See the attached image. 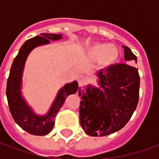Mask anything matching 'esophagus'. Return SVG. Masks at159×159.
<instances>
[{
    "label": "esophagus",
    "mask_w": 159,
    "mask_h": 159,
    "mask_svg": "<svg viewBox=\"0 0 159 159\" xmlns=\"http://www.w3.org/2000/svg\"><path fill=\"white\" fill-rule=\"evenodd\" d=\"M78 82H79V85L80 86H82L85 84L86 82V79H85V77L83 76H80L78 78Z\"/></svg>",
    "instance_id": "1"
}]
</instances>
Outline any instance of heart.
Segmentation results:
<instances>
[{"label":"heart","mask_w":159,"mask_h":159,"mask_svg":"<svg viewBox=\"0 0 159 159\" xmlns=\"http://www.w3.org/2000/svg\"><path fill=\"white\" fill-rule=\"evenodd\" d=\"M87 56L92 60H98L101 68H107L119 60V50L112 44L96 42L87 48Z\"/></svg>","instance_id":"1"}]
</instances>
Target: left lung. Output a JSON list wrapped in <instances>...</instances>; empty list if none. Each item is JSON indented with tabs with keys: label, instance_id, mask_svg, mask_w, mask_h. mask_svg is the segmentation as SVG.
<instances>
[{
	"label": "left lung",
	"instance_id": "left-lung-1",
	"mask_svg": "<svg viewBox=\"0 0 159 159\" xmlns=\"http://www.w3.org/2000/svg\"><path fill=\"white\" fill-rule=\"evenodd\" d=\"M126 62L137 61L128 47L123 46ZM98 88L79 89L80 122L90 136H105L123 128L135 111L139 100L138 69L126 64L100 70Z\"/></svg>",
	"mask_w": 159,
	"mask_h": 159
}]
</instances>
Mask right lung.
Returning <instances> with one entry per match:
<instances>
[{
    "label": "right lung",
    "instance_id": "right-lung-1",
    "mask_svg": "<svg viewBox=\"0 0 159 159\" xmlns=\"http://www.w3.org/2000/svg\"><path fill=\"white\" fill-rule=\"evenodd\" d=\"M62 38V34H40V36L26 40L20 48L10 68L6 89L9 111L16 123L31 134L46 135L51 131L55 125V117L63 106L66 97L75 94L79 88L77 81L65 84L58 91L55 101L45 116L35 114L21 95L22 75L28 55L36 47L48 44L50 40H58Z\"/></svg>",
    "mask_w": 159,
    "mask_h": 159
}]
</instances>
